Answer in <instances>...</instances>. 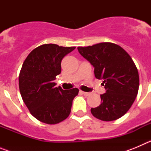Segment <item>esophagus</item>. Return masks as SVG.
Listing matches in <instances>:
<instances>
[{"label":"esophagus","instance_id":"34e87169","mask_svg":"<svg viewBox=\"0 0 151 151\" xmlns=\"http://www.w3.org/2000/svg\"><path fill=\"white\" fill-rule=\"evenodd\" d=\"M82 94H83L85 96H89V95H90V93H89V92L82 91Z\"/></svg>","mask_w":151,"mask_h":151}]
</instances>
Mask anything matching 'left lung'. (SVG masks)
<instances>
[{
	"label": "left lung",
	"instance_id": "8db88e82",
	"mask_svg": "<svg viewBox=\"0 0 151 151\" xmlns=\"http://www.w3.org/2000/svg\"><path fill=\"white\" fill-rule=\"evenodd\" d=\"M78 50L94 67L96 78L104 79L106 89L101 95V104L91 109L92 115L107 122L122 117L134 103L139 88L138 69L132 57L110 42L78 47Z\"/></svg>",
	"mask_w": 151,
	"mask_h": 151
}]
</instances>
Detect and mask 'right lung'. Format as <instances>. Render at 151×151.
Masks as SVG:
<instances>
[{
  "mask_svg": "<svg viewBox=\"0 0 151 151\" xmlns=\"http://www.w3.org/2000/svg\"><path fill=\"white\" fill-rule=\"evenodd\" d=\"M75 47L46 44L35 48L22 64L19 87L31 114L46 124H57L69 116L78 89L63 90L54 80L61 73V61Z\"/></svg>",
  "mask_w": 151,
  "mask_h": 151,
  "instance_id": "obj_1",
  "label": "right lung"
}]
</instances>
